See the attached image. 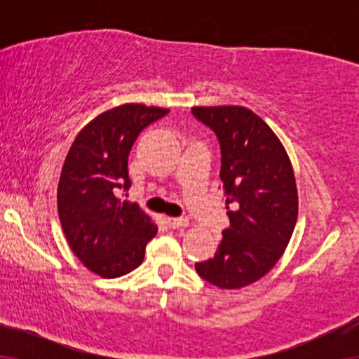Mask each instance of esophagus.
<instances>
[{
    "mask_svg": "<svg viewBox=\"0 0 359 359\" xmlns=\"http://www.w3.org/2000/svg\"><path fill=\"white\" fill-rule=\"evenodd\" d=\"M166 222H168V225L171 229H180V227H186L188 225V219L186 217H168L166 219Z\"/></svg>",
    "mask_w": 359,
    "mask_h": 359,
    "instance_id": "obj_1",
    "label": "esophagus"
}]
</instances>
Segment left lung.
I'll return each instance as SVG.
<instances>
[{
  "mask_svg": "<svg viewBox=\"0 0 359 359\" xmlns=\"http://www.w3.org/2000/svg\"><path fill=\"white\" fill-rule=\"evenodd\" d=\"M220 145V181L229 210L214 258L196 263L205 281L238 289L263 278L286 250L297 220V189L281 142L247 107H193ZM229 209V208H227Z\"/></svg>",
  "mask_w": 359,
  "mask_h": 359,
  "instance_id": "left-lung-1",
  "label": "left lung"
}]
</instances>
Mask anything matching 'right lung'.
I'll use <instances>...</instances> for the list:
<instances>
[{
    "label": "right lung",
    "mask_w": 359,
    "mask_h": 359,
    "mask_svg": "<svg viewBox=\"0 0 359 359\" xmlns=\"http://www.w3.org/2000/svg\"><path fill=\"white\" fill-rule=\"evenodd\" d=\"M165 114L168 109L144 104L102 112L78 134L63 163L57 191L62 229L78 259L102 278L124 276L139 266L158 232L139 205L122 203L119 194L130 188L132 145Z\"/></svg>",
    "instance_id": "add662e5"
}]
</instances>
